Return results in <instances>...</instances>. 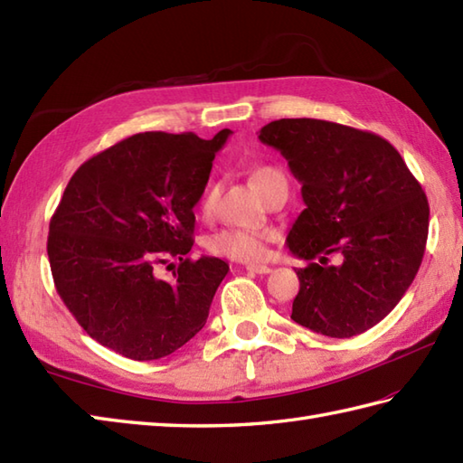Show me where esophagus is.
<instances>
[{"label": "esophagus", "mask_w": 463, "mask_h": 463, "mask_svg": "<svg viewBox=\"0 0 463 463\" xmlns=\"http://www.w3.org/2000/svg\"><path fill=\"white\" fill-rule=\"evenodd\" d=\"M247 270L254 272V274H269L272 269L267 267V264H249Z\"/></svg>", "instance_id": "esophagus-1"}]
</instances>
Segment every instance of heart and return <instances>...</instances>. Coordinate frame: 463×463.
<instances>
[{"instance_id":"b5f03b06","label":"heart","mask_w":463,"mask_h":463,"mask_svg":"<svg viewBox=\"0 0 463 463\" xmlns=\"http://www.w3.org/2000/svg\"><path fill=\"white\" fill-rule=\"evenodd\" d=\"M284 179L282 171L272 165H254L250 169V183L262 196L270 191V186ZM216 184H209L203 196V211L209 213L214 204ZM206 250L214 257H222L237 262H257L267 254V234L244 229H226L214 232L206 241Z\"/></svg>"}]
</instances>
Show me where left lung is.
Wrapping results in <instances>:
<instances>
[{"instance_id": "8db88e82", "label": "left lung", "mask_w": 463, "mask_h": 463, "mask_svg": "<svg viewBox=\"0 0 463 463\" xmlns=\"http://www.w3.org/2000/svg\"><path fill=\"white\" fill-rule=\"evenodd\" d=\"M259 139L280 151L307 204L287 237L300 290L292 320L350 338L386 318L424 259L430 206L400 153L380 135L320 119H279ZM330 253L340 265L327 267ZM318 258V263H312Z\"/></svg>"}]
</instances>
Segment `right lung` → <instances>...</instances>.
<instances>
[{"instance_id":"add662e5","label":"right lung","mask_w":463,"mask_h":463,"mask_svg":"<svg viewBox=\"0 0 463 463\" xmlns=\"http://www.w3.org/2000/svg\"><path fill=\"white\" fill-rule=\"evenodd\" d=\"M194 133H137L85 161L49 222L47 254L57 294L81 328L131 360H159L199 332L229 272L214 257L186 259L194 204L214 153ZM180 259L166 283L154 270Z\"/></svg>"}]
</instances>
